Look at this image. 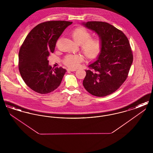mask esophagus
<instances>
[{
	"label": "esophagus",
	"instance_id": "1",
	"mask_svg": "<svg viewBox=\"0 0 153 153\" xmlns=\"http://www.w3.org/2000/svg\"><path fill=\"white\" fill-rule=\"evenodd\" d=\"M67 71H71V72H74V71H76V69H72V68H68L67 69Z\"/></svg>",
	"mask_w": 153,
	"mask_h": 153
}]
</instances>
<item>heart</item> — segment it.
Segmentation results:
<instances>
[{
    "label": "heart",
    "instance_id": "1",
    "mask_svg": "<svg viewBox=\"0 0 153 153\" xmlns=\"http://www.w3.org/2000/svg\"><path fill=\"white\" fill-rule=\"evenodd\" d=\"M73 39L81 44V50L89 59H95L100 54L102 48V39L99 38H91V33L83 27H79L73 30L72 33ZM83 61L81 54H69L64 60L65 65L74 68L79 65Z\"/></svg>",
    "mask_w": 153,
    "mask_h": 153
}]
</instances>
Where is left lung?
Instances as JSON below:
<instances>
[{
	"instance_id": "left-lung-1",
	"label": "left lung",
	"mask_w": 153,
	"mask_h": 153,
	"mask_svg": "<svg viewBox=\"0 0 153 153\" xmlns=\"http://www.w3.org/2000/svg\"><path fill=\"white\" fill-rule=\"evenodd\" d=\"M82 24L96 33L102 42L100 54L85 71L83 86L96 96L110 95L120 88L128 76L133 61L129 41L121 30L107 22Z\"/></svg>"
}]
</instances>
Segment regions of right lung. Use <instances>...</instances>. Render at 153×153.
Returning a JSON list of instances; mask_svg holds the SVG:
<instances>
[{"label": "right lung", "instance_id": "1", "mask_svg": "<svg viewBox=\"0 0 153 153\" xmlns=\"http://www.w3.org/2000/svg\"><path fill=\"white\" fill-rule=\"evenodd\" d=\"M72 23L52 21L36 25L26 37L19 51L18 68L22 79L32 90L41 94L53 92L59 86L66 71L53 68L48 58L53 53L59 37Z\"/></svg>", "mask_w": 153, "mask_h": 153}]
</instances>
